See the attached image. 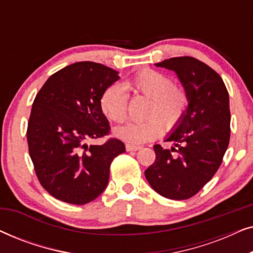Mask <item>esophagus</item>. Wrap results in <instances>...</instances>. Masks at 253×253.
<instances>
[{"label": "esophagus", "instance_id": "obj_1", "mask_svg": "<svg viewBox=\"0 0 253 253\" xmlns=\"http://www.w3.org/2000/svg\"><path fill=\"white\" fill-rule=\"evenodd\" d=\"M126 148L127 152H134V151H138L140 150V146H138V145H131V144H126Z\"/></svg>", "mask_w": 253, "mask_h": 253}]
</instances>
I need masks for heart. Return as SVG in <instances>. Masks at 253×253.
I'll return each instance as SVG.
<instances>
[{
    "instance_id": "heart-1",
    "label": "heart",
    "mask_w": 253,
    "mask_h": 253,
    "mask_svg": "<svg viewBox=\"0 0 253 253\" xmlns=\"http://www.w3.org/2000/svg\"><path fill=\"white\" fill-rule=\"evenodd\" d=\"M126 89L150 98L145 110L146 120L127 123L114 130L119 139L131 145L153 140L165 130L170 131L181 123L189 107V96L184 88L174 85L167 75L153 69H145L122 84L107 87L100 98V108L113 122L122 123L127 116L129 94Z\"/></svg>"
}]
</instances>
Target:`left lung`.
<instances>
[{"instance_id": "left-lung-1", "label": "left lung", "mask_w": 253, "mask_h": 253, "mask_svg": "<svg viewBox=\"0 0 253 253\" xmlns=\"http://www.w3.org/2000/svg\"><path fill=\"white\" fill-rule=\"evenodd\" d=\"M155 67L175 72L188 93L189 107L181 123L166 138L172 146H153L155 161L145 176L152 189L165 198L189 199L211 181L227 151L229 94L222 78L197 58L172 57Z\"/></svg>"}]
</instances>
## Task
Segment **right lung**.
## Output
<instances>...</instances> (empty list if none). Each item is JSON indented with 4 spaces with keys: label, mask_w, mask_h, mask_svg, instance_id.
Masks as SVG:
<instances>
[{
    "label": "right lung",
    "mask_w": 253,
    "mask_h": 253,
    "mask_svg": "<svg viewBox=\"0 0 253 253\" xmlns=\"http://www.w3.org/2000/svg\"><path fill=\"white\" fill-rule=\"evenodd\" d=\"M119 79L112 68L77 62L51 75L34 99L26 133L30 157L54 198L84 205L107 188L110 164L126 146L114 138L102 145L86 141L108 134L100 98Z\"/></svg>",
    "instance_id": "right-lung-1"
}]
</instances>
